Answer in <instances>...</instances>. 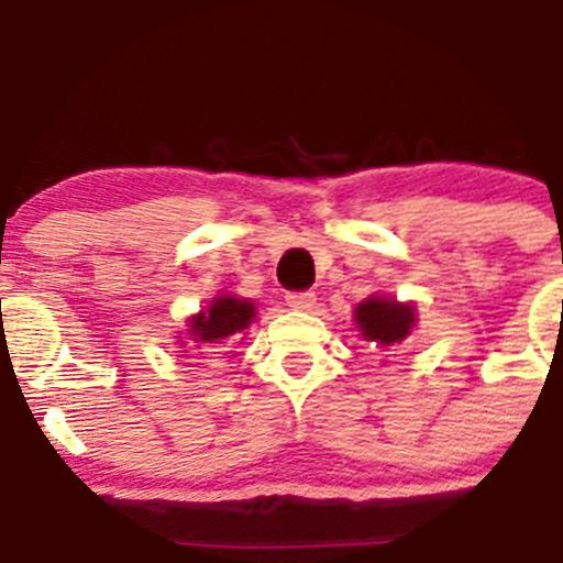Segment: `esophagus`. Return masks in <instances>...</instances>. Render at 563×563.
Instances as JSON below:
<instances>
[{"mask_svg":"<svg viewBox=\"0 0 563 563\" xmlns=\"http://www.w3.org/2000/svg\"><path fill=\"white\" fill-rule=\"evenodd\" d=\"M318 303L314 292H287V307L298 309V312H309Z\"/></svg>","mask_w":563,"mask_h":563,"instance_id":"obj_1","label":"esophagus"}]
</instances>
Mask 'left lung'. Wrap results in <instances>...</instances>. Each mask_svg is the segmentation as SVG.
Masks as SVG:
<instances>
[{
    "label": "left lung",
    "instance_id": "8db88e82",
    "mask_svg": "<svg viewBox=\"0 0 563 563\" xmlns=\"http://www.w3.org/2000/svg\"><path fill=\"white\" fill-rule=\"evenodd\" d=\"M353 323L362 340L378 353L395 351L417 325L415 303L398 301L393 296H371L353 309Z\"/></svg>",
    "mask_w": 563,
    "mask_h": 563
}]
</instances>
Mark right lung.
<instances>
[{
    "label": "right lung",
    "mask_w": 563,
    "mask_h": 563,
    "mask_svg": "<svg viewBox=\"0 0 563 563\" xmlns=\"http://www.w3.org/2000/svg\"><path fill=\"white\" fill-rule=\"evenodd\" d=\"M256 320V303L251 298L232 296V292H221L212 298L201 312L190 314L185 320L187 329L181 331L179 347H223L227 342H243L245 329Z\"/></svg>",
    "instance_id": "right-lung-1"
}]
</instances>
